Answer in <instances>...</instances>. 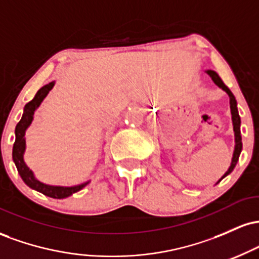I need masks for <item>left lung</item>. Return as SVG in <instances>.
<instances>
[{"label": "left lung", "mask_w": 259, "mask_h": 259, "mask_svg": "<svg viewBox=\"0 0 259 259\" xmlns=\"http://www.w3.org/2000/svg\"><path fill=\"white\" fill-rule=\"evenodd\" d=\"M208 75L212 78L213 81H214L215 85H218L219 88L223 89L227 94L229 95V99H230V109H231V119H233V125H234V133H235V150H234V154H233V159H231V164L229 169L227 170V173L222 177V179H224L227 175H229L231 171L234 170L235 165H236L237 160H239L240 153H241L242 150V139H241V132H240V125H241V119H240L239 115V111H237V102L235 100V96L233 95V92L229 90V88L227 85L223 82V80L219 78V75L213 70H207L206 72ZM221 179V180H222ZM219 180V181H221ZM218 181V183H219Z\"/></svg>", "instance_id": "left-lung-1"}]
</instances>
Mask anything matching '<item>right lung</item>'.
I'll list each match as a JSON object with an SVG mask.
<instances>
[{"mask_svg": "<svg viewBox=\"0 0 259 259\" xmlns=\"http://www.w3.org/2000/svg\"><path fill=\"white\" fill-rule=\"evenodd\" d=\"M55 86V81L50 82V84L42 86L36 92L35 97L30 102H28L24 107V113L22 115V119L19 120V123L16 126V141L13 145V152H12V157H13V162L16 164L18 169V173H19L20 178L31 189L36 190V191L41 192V194L49 196L52 198H65L68 196L75 194V192L80 191L81 189L88 185L90 181H86V183L80 184V185L75 186H53V185H46V184L38 181L36 178L34 177V173L29 169L28 165L24 162V152H25V132L28 129L29 125L31 124L32 119H34V113L37 109V107L41 105L45 97L47 96L50 91L52 90V88Z\"/></svg>", "mask_w": 259, "mask_h": 259, "instance_id": "obj_1", "label": "right lung"}]
</instances>
